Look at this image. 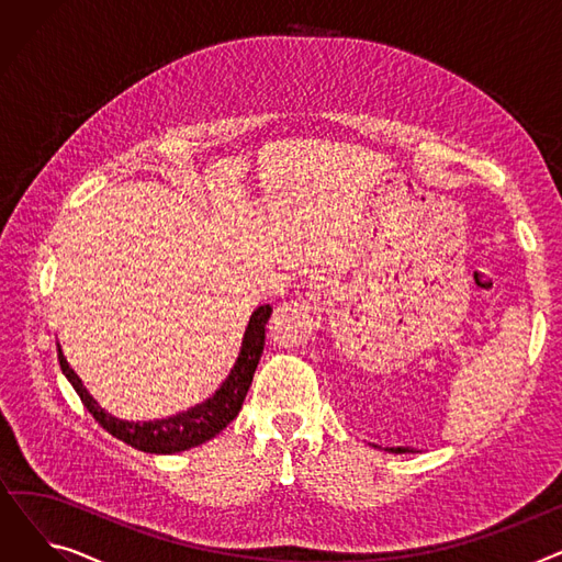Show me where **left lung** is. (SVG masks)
Returning <instances> with one entry per match:
<instances>
[{
	"mask_svg": "<svg viewBox=\"0 0 562 562\" xmlns=\"http://www.w3.org/2000/svg\"><path fill=\"white\" fill-rule=\"evenodd\" d=\"M398 451H403V447H398Z\"/></svg>",
	"mask_w": 562,
	"mask_h": 562,
	"instance_id": "obj_1",
	"label": "left lung"
}]
</instances>
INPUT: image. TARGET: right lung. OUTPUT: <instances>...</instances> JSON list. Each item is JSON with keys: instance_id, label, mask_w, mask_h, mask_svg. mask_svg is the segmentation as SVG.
Listing matches in <instances>:
<instances>
[{"instance_id": "1", "label": "right lung", "mask_w": 562, "mask_h": 562, "mask_svg": "<svg viewBox=\"0 0 562 562\" xmlns=\"http://www.w3.org/2000/svg\"><path fill=\"white\" fill-rule=\"evenodd\" d=\"M271 312H273L271 305H261L252 312L244 341H241L239 358H236L229 375L216 390V394L212 398H206L204 403L168 419H155V422H143V424L117 419L109 415V412L91 394H88L81 378L70 369L68 360L64 358L61 346H58V364H61V371L70 380V385L79 394L86 409L91 412L93 419L106 432H111L113 437L123 439L125 445L145 453H164V456L180 453V451L200 447L206 439L216 437L236 415H239L244 398L250 390L255 369L261 358L263 339H266L263 328L271 318Z\"/></svg>"}]
</instances>
